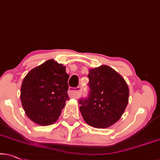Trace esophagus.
Segmentation results:
<instances>
[{"label": "esophagus", "mask_w": 160, "mask_h": 160, "mask_svg": "<svg viewBox=\"0 0 160 160\" xmlns=\"http://www.w3.org/2000/svg\"><path fill=\"white\" fill-rule=\"evenodd\" d=\"M68 94L71 97L77 99L82 95V89H81L80 87H77L76 89H74L72 87H70L68 89Z\"/></svg>", "instance_id": "esophagus-1"}]
</instances>
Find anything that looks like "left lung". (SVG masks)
<instances>
[{"label":"left lung","mask_w":160,"mask_h":160,"mask_svg":"<svg viewBox=\"0 0 160 160\" xmlns=\"http://www.w3.org/2000/svg\"><path fill=\"white\" fill-rule=\"evenodd\" d=\"M89 94L79 99L80 112L85 122L97 128L115 123L128 105V86L122 76L106 65L89 71Z\"/></svg>","instance_id":"left-lung-1"}]
</instances>
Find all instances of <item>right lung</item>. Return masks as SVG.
<instances>
[{
    "label": "right lung",
    "mask_w": 160,
    "mask_h": 160,
    "mask_svg": "<svg viewBox=\"0 0 160 160\" xmlns=\"http://www.w3.org/2000/svg\"><path fill=\"white\" fill-rule=\"evenodd\" d=\"M66 67L53 59L32 69L21 87V102L29 118L40 126L55 122L68 100Z\"/></svg>",
    "instance_id": "obj_1"
}]
</instances>
